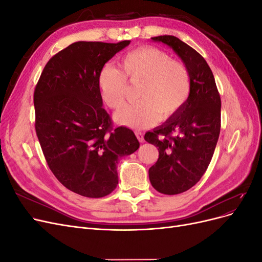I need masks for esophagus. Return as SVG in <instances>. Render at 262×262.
<instances>
[{"label":"esophagus","instance_id":"34e87169","mask_svg":"<svg viewBox=\"0 0 262 262\" xmlns=\"http://www.w3.org/2000/svg\"><path fill=\"white\" fill-rule=\"evenodd\" d=\"M136 136H137V138H138V140H139L140 142H143V141H144V137H143V133H142V132L136 131Z\"/></svg>","mask_w":262,"mask_h":262}]
</instances>
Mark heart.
Segmentation results:
<instances>
[{"instance_id":"1","label":"heart","mask_w":262,"mask_h":262,"mask_svg":"<svg viewBox=\"0 0 262 262\" xmlns=\"http://www.w3.org/2000/svg\"><path fill=\"white\" fill-rule=\"evenodd\" d=\"M121 72L106 64L98 73L97 84L105 104L120 108L125 99L126 80L141 84L138 104L126 105L116 113L118 123L131 129H143L158 119L167 120L184 107L190 94L188 70L180 62L153 47H142L125 54Z\"/></svg>"}]
</instances>
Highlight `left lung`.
Masks as SVG:
<instances>
[{
    "instance_id": "8db88e82",
    "label": "left lung",
    "mask_w": 262,
    "mask_h": 262,
    "mask_svg": "<svg viewBox=\"0 0 262 262\" xmlns=\"http://www.w3.org/2000/svg\"><path fill=\"white\" fill-rule=\"evenodd\" d=\"M150 39L172 49L190 77V94L184 107L144 137L158 149V160L148 169L150 184L161 193L178 194L201 179L212 160L221 130V98L201 54L177 37Z\"/></svg>"
}]
</instances>
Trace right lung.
<instances>
[{"instance_id":"obj_1","label":"right lung","mask_w":262,"mask_h":262,"mask_svg":"<svg viewBox=\"0 0 262 262\" xmlns=\"http://www.w3.org/2000/svg\"><path fill=\"white\" fill-rule=\"evenodd\" d=\"M130 42L70 45L48 61L36 86L35 128L46 161L63 186L83 196L113 192L119 160L140 146L132 130L112 128L97 84L105 63Z\"/></svg>"}]
</instances>
